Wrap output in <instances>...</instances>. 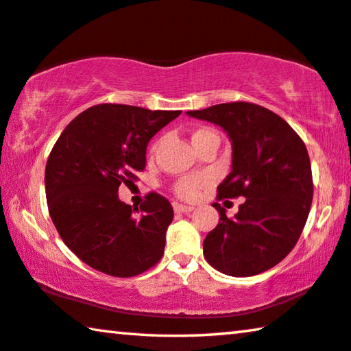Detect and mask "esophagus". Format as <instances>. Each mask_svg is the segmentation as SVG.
I'll return each instance as SVG.
<instances>
[{"mask_svg": "<svg viewBox=\"0 0 351 351\" xmlns=\"http://www.w3.org/2000/svg\"><path fill=\"white\" fill-rule=\"evenodd\" d=\"M173 209L175 213H191L193 211L192 206H186V205H181V203H173Z\"/></svg>", "mask_w": 351, "mask_h": 351, "instance_id": "1", "label": "esophagus"}]
</instances>
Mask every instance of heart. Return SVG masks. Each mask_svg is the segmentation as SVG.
Listing matches in <instances>:
<instances>
[{
	"instance_id": "1",
	"label": "heart",
	"mask_w": 351,
	"mask_h": 351,
	"mask_svg": "<svg viewBox=\"0 0 351 351\" xmlns=\"http://www.w3.org/2000/svg\"><path fill=\"white\" fill-rule=\"evenodd\" d=\"M211 135H216L211 129H206V128L197 129L195 132L192 134V143H195V142H198V140H202L205 137H211ZM205 182H206L205 176L182 178V180L176 182L175 192L182 198H193L198 193V189H200V187L205 184Z\"/></svg>"
}]
</instances>
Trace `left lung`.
I'll return each instance as SVG.
<instances>
[{"label":"left lung","instance_id":"8db88e82","mask_svg":"<svg viewBox=\"0 0 351 351\" xmlns=\"http://www.w3.org/2000/svg\"><path fill=\"white\" fill-rule=\"evenodd\" d=\"M187 114L226 130L232 171L217 195L245 198L232 219L214 203L221 219L203 241V255L228 276L268 271L295 247L311 211L313 184L304 142L285 119L255 104H219Z\"/></svg>","mask_w":351,"mask_h":351}]
</instances>
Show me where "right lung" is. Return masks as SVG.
I'll use <instances>...</instances> for the list:
<instances>
[{
    "mask_svg": "<svg viewBox=\"0 0 351 351\" xmlns=\"http://www.w3.org/2000/svg\"><path fill=\"white\" fill-rule=\"evenodd\" d=\"M181 110H148L101 104L66 125L45 167V195L51 221L64 244L91 268L132 277L164 255L173 208L148 193L137 208L118 198L146 167V146Z\"/></svg>",
    "mask_w": 351,
    "mask_h": 351,
    "instance_id": "obj_1",
    "label": "right lung"
}]
</instances>
